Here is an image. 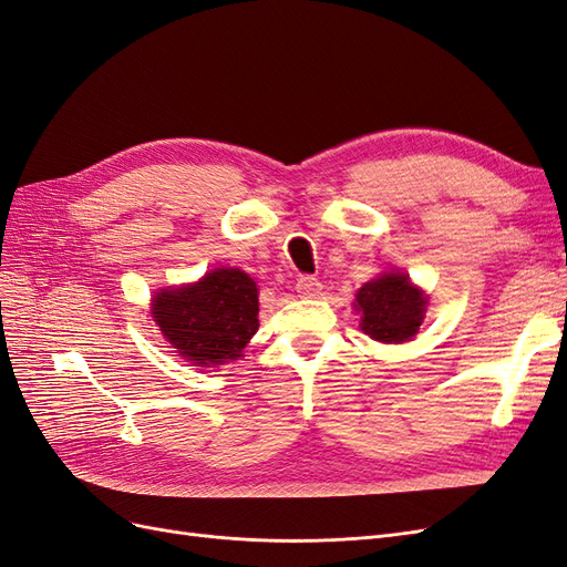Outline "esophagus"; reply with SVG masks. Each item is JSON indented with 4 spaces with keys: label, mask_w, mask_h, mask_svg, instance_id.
Segmentation results:
<instances>
[{
    "label": "esophagus",
    "mask_w": 567,
    "mask_h": 567,
    "mask_svg": "<svg viewBox=\"0 0 567 567\" xmlns=\"http://www.w3.org/2000/svg\"><path fill=\"white\" fill-rule=\"evenodd\" d=\"M296 290H298L300 298H315V296H319L321 281L315 279V277H300L298 284H296Z\"/></svg>",
    "instance_id": "obj_1"
}]
</instances>
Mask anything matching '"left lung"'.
<instances>
[{"mask_svg": "<svg viewBox=\"0 0 567 567\" xmlns=\"http://www.w3.org/2000/svg\"><path fill=\"white\" fill-rule=\"evenodd\" d=\"M357 312H362V331L381 342H404L416 336L425 312V298L411 286L406 274L390 271L359 288Z\"/></svg>", "mask_w": 567, "mask_h": 567, "instance_id": "1", "label": "left lung"}]
</instances>
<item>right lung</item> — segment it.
<instances>
[{"label":"right lung","instance_id":"1","mask_svg":"<svg viewBox=\"0 0 567 567\" xmlns=\"http://www.w3.org/2000/svg\"><path fill=\"white\" fill-rule=\"evenodd\" d=\"M257 286L241 269H215L203 281L163 290L153 319L173 348L194 367L238 359L257 331Z\"/></svg>","mask_w":567,"mask_h":567}]
</instances>
